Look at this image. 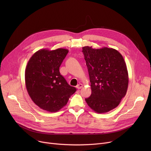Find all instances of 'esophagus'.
I'll return each instance as SVG.
<instances>
[{"instance_id":"1","label":"esophagus","mask_w":151,"mask_h":151,"mask_svg":"<svg viewBox=\"0 0 151 151\" xmlns=\"http://www.w3.org/2000/svg\"><path fill=\"white\" fill-rule=\"evenodd\" d=\"M83 84H78L77 86H76V88L78 89H81L82 88H83Z\"/></svg>"}]
</instances>
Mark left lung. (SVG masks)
<instances>
[{
	"instance_id": "1",
	"label": "left lung",
	"mask_w": 151,
	"mask_h": 151,
	"mask_svg": "<svg viewBox=\"0 0 151 151\" xmlns=\"http://www.w3.org/2000/svg\"><path fill=\"white\" fill-rule=\"evenodd\" d=\"M82 51L92 91L85 100L95 112L107 113L116 108L126 95L129 75L125 62L121 54L113 48L84 46Z\"/></svg>"
}]
</instances>
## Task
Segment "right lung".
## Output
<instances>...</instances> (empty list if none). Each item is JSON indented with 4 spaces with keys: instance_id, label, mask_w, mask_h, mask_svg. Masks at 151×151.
<instances>
[{
    "instance_id": "1",
    "label": "right lung",
    "mask_w": 151,
    "mask_h": 151,
    "mask_svg": "<svg viewBox=\"0 0 151 151\" xmlns=\"http://www.w3.org/2000/svg\"><path fill=\"white\" fill-rule=\"evenodd\" d=\"M68 50L42 49L30 58L25 70L27 92L35 104L49 112H57L65 106L76 91L59 72V67Z\"/></svg>"
}]
</instances>
